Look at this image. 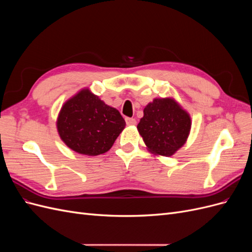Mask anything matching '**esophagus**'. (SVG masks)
Segmentation results:
<instances>
[{
    "instance_id": "1",
    "label": "esophagus",
    "mask_w": 252,
    "mask_h": 252,
    "mask_svg": "<svg viewBox=\"0 0 252 252\" xmlns=\"http://www.w3.org/2000/svg\"><path fill=\"white\" fill-rule=\"evenodd\" d=\"M125 121H126V124L127 125H130L131 126V125H135L136 124V121L133 118H126Z\"/></svg>"
}]
</instances>
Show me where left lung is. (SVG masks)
<instances>
[{
    "label": "left lung",
    "mask_w": 252,
    "mask_h": 252,
    "mask_svg": "<svg viewBox=\"0 0 252 252\" xmlns=\"http://www.w3.org/2000/svg\"><path fill=\"white\" fill-rule=\"evenodd\" d=\"M189 114L171 98H155L144 109L138 130L151 152L170 157L186 142Z\"/></svg>",
    "instance_id": "8db88e82"
}]
</instances>
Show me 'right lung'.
<instances>
[{
  "label": "right lung",
  "instance_id": "1",
  "mask_svg": "<svg viewBox=\"0 0 252 252\" xmlns=\"http://www.w3.org/2000/svg\"><path fill=\"white\" fill-rule=\"evenodd\" d=\"M121 113L84 89L67 101L58 119V131L68 147L81 155L108 151L125 128Z\"/></svg>",
  "mask_w": 252,
  "mask_h": 252
}]
</instances>
